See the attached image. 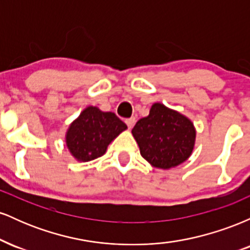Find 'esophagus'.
Returning a JSON list of instances; mask_svg holds the SVG:
<instances>
[{
  "label": "esophagus",
  "mask_w": 250,
  "mask_h": 250,
  "mask_svg": "<svg viewBox=\"0 0 250 250\" xmlns=\"http://www.w3.org/2000/svg\"><path fill=\"white\" fill-rule=\"evenodd\" d=\"M125 123H127L128 128L131 129L135 125V117H130V119H127V120H125Z\"/></svg>",
  "instance_id": "1"
}]
</instances>
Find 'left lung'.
Returning a JSON list of instances; mask_svg holds the SVG:
<instances>
[{"label":"left lung","mask_w":250,"mask_h":250,"mask_svg":"<svg viewBox=\"0 0 250 250\" xmlns=\"http://www.w3.org/2000/svg\"><path fill=\"white\" fill-rule=\"evenodd\" d=\"M142 157L155 168L177 167L190 157L196 129L187 116L156 102L131 130Z\"/></svg>","instance_id":"left-lung-1"}]
</instances>
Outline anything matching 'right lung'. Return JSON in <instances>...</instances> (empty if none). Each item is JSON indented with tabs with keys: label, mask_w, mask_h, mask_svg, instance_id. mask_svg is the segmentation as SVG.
I'll use <instances>...</instances> for the list:
<instances>
[{
	"label": "right lung",
	"mask_w": 250,
	"mask_h": 250,
	"mask_svg": "<svg viewBox=\"0 0 250 250\" xmlns=\"http://www.w3.org/2000/svg\"><path fill=\"white\" fill-rule=\"evenodd\" d=\"M125 129L127 125L114 113L89 105L70 123L65 133V146L76 161H93L102 156L111 141Z\"/></svg>",
	"instance_id": "right-lung-1"
}]
</instances>
